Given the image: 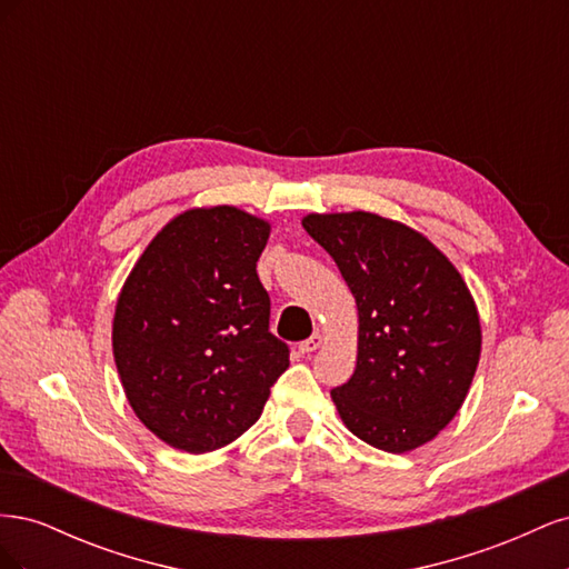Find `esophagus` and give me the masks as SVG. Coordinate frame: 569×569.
<instances>
[{"mask_svg":"<svg viewBox=\"0 0 569 569\" xmlns=\"http://www.w3.org/2000/svg\"><path fill=\"white\" fill-rule=\"evenodd\" d=\"M320 343H322V337H320V335H313V337H308L306 341L299 343V351H301V353H313V351L320 349Z\"/></svg>","mask_w":569,"mask_h":569,"instance_id":"esophagus-1","label":"esophagus"}]
</instances>
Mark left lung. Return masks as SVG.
<instances>
[{
  "label": "left lung",
  "mask_w": 569,
  "mask_h": 569,
  "mask_svg": "<svg viewBox=\"0 0 569 569\" xmlns=\"http://www.w3.org/2000/svg\"><path fill=\"white\" fill-rule=\"evenodd\" d=\"M303 230L335 258L358 306V358L332 401L375 449L406 453L453 420L481 351L477 306L427 237L382 216L311 213Z\"/></svg>",
  "instance_id": "8db88e82"
}]
</instances>
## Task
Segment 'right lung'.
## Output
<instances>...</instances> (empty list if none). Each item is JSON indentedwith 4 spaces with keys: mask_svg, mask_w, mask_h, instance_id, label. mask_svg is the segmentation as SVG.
Listing matches in <instances>:
<instances>
[{
    "mask_svg": "<svg viewBox=\"0 0 569 569\" xmlns=\"http://www.w3.org/2000/svg\"><path fill=\"white\" fill-rule=\"evenodd\" d=\"M270 226L234 206L192 209L151 239L120 291L113 358L147 429L187 453L261 418L289 347L270 332L256 261Z\"/></svg>",
    "mask_w": 569,
    "mask_h": 569,
    "instance_id": "1",
    "label": "right lung"
}]
</instances>
